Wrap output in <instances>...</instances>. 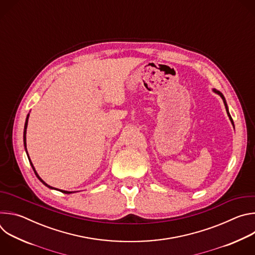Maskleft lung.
<instances>
[{"label":"left lung","instance_id":"1","mask_svg":"<svg viewBox=\"0 0 255 255\" xmlns=\"http://www.w3.org/2000/svg\"><path fill=\"white\" fill-rule=\"evenodd\" d=\"M217 94H219L220 95V97L223 99V102H224V104H225V107H226V111H227V114H228V116H229V118H230V120H231V122H232V124L234 125V123H233V120H232V118H231V116H230V113H229V111H228V108H227V104H226V101H225V98H224V96L222 95V93L221 92H219V91H216V90H214Z\"/></svg>","mask_w":255,"mask_h":255}]
</instances>
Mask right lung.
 I'll use <instances>...</instances> for the list:
<instances>
[{"label": "right lung", "mask_w": 255, "mask_h": 255, "mask_svg": "<svg viewBox=\"0 0 255 255\" xmlns=\"http://www.w3.org/2000/svg\"><path fill=\"white\" fill-rule=\"evenodd\" d=\"M27 123H28V117H27V119H26V122H25V128H24V145H25V147H26V128H27ZM30 163H31V166H32V168H33V170H34V172H35V174H36V176H37L38 178H39V180H41L42 183L47 187V188H49V189H54V188H52V187H50V186H48L47 184H45L44 181L39 177V175L37 174V172L35 171V169H34V166H33V164H32V162L30 161ZM61 193H64V194H70V193H72V192H67V191H62V190H59Z\"/></svg>", "instance_id": "1"}]
</instances>
